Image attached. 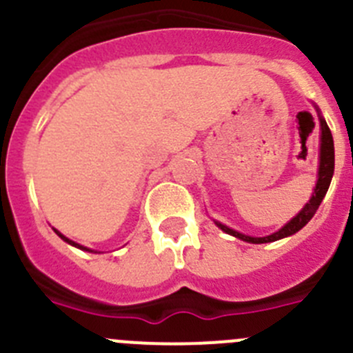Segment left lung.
Segmentation results:
<instances>
[{"mask_svg":"<svg viewBox=\"0 0 353 353\" xmlns=\"http://www.w3.org/2000/svg\"><path fill=\"white\" fill-rule=\"evenodd\" d=\"M319 113V110H317ZM319 120H321V153H319V174H317V184L314 188V193H312V199L306 202V205L292 217L291 221L288 225L282 226L279 232L272 233L268 236H251V235H243V233L235 232V230L228 228L226 225L223 223H217L216 225L223 230L225 233L228 235L236 236V239L243 240V242H249V243H268V242H275V240H281L285 239V236H291L294 235L296 232L303 228L306 223L310 221L314 214L317 212L319 205L321 202L324 200L325 193L329 190V184H331L332 179V174H334V143H332V134L329 130L327 123H325L324 118L321 117L319 113Z\"/></svg>","mask_w":353,"mask_h":353,"instance_id":"obj_1","label":"left lung"}]
</instances>
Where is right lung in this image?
I'll return each mask as SVG.
<instances>
[{"instance_id": "add662e5", "label": "right lung", "mask_w": 353, "mask_h": 353, "mask_svg": "<svg viewBox=\"0 0 353 353\" xmlns=\"http://www.w3.org/2000/svg\"><path fill=\"white\" fill-rule=\"evenodd\" d=\"M55 233H57V235H59V236H61V239H62V240H64V242H68V243H69V245H74V247H78V249H81V251H88V252H94V251H90V249H87V247H83V245H80V243H77V242H72V240H69V239H68V236H64V235H62V233H61V232H57V230H55Z\"/></svg>"}]
</instances>
